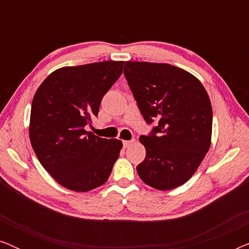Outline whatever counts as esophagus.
I'll return each instance as SVG.
<instances>
[{
  "mask_svg": "<svg viewBox=\"0 0 249 249\" xmlns=\"http://www.w3.org/2000/svg\"><path fill=\"white\" fill-rule=\"evenodd\" d=\"M134 142H135V139H131V141H124V142H122V144H124V148H127V147H129V146H130Z\"/></svg>",
  "mask_w": 249,
  "mask_h": 249,
  "instance_id": "obj_1",
  "label": "esophagus"
}]
</instances>
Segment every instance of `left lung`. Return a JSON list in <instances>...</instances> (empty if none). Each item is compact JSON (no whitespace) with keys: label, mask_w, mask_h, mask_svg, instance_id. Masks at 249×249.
<instances>
[{"label":"left lung","mask_w":249,"mask_h":249,"mask_svg":"<svg viewBox=\"0 0 249 249\" xmlns=\"http://www.w3.org/2000/svg\"><path fill=\"white\" fill-rule=\"evenodd\" d=\"M124 77L146 124L153 125L139 141L146 158L137 172L159 190L181 186L198 168L211 145L213 113L200 81L166 63L124 64Z\"/></svg>","instance_id":"left-lung-1"}]
</instances>
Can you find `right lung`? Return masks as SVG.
<instances>
[{
    "instance_id": "add662e5",
    "label": "right lung",
    "mask_w": 249,
    "mask_h": 249,
    "mask_svg": "<svg viewBox=\"0 0 249 249\" xmlns=\"http://www.w3.org/2000/svg\"><path fill=\"white\" fill-rule=\"evenodd\" d=\"M122 61L64 67L50 74L33 98L29 137L44 169L66 188L89 192L103 185L122 142L85 130L102 98L121 76Z\"/></svg>"
}]
</instances>
